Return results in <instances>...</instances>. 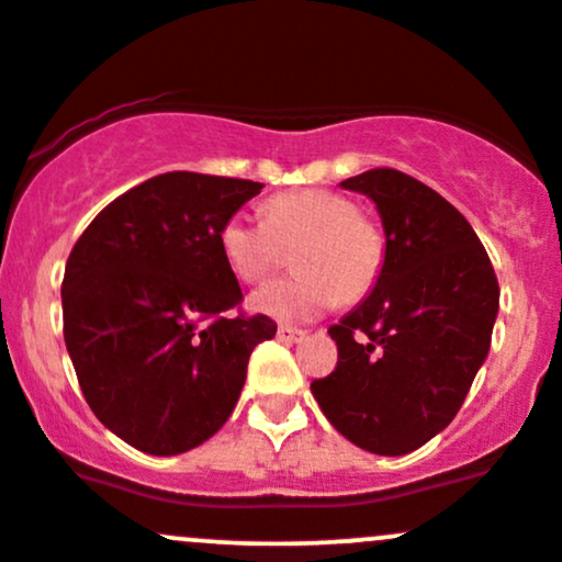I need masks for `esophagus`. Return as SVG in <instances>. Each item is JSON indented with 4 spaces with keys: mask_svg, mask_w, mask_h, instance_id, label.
<instances>
[{
    "mask_svg": "<svg viewBox=\"0 0 562 562\" xmlns=\"http://www.w3.org/2000/svg\"><path fill=\"white\" fill-rule=\"evenodd\" d=\"M279 340H283V344H300V340L305 338V333L303 329H297V327H289V324H281L279 327Z\"/></svg>",
    "mask_w": 562,
    "mask_h": 562,
    "instance_id": "esophagus-1",
    "label": "esophagus"
}]
</instances>
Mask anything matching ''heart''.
<instances>
[{
  "instance_id": "heart-1",
  "label": "heart",
  "mask_w": 562,
  "mask_h": 562,
  "mask_svg": "<svg viewBox=\"0 0 562 562\" xmlns=\"http://www.w3.org/2000/svg\"><path fill=\"white\" fill-rule=\"evenodd\" d=\"M218 248L240 281L257 283L297 254V279H281L251 297L254 311L281 322H305L333 305L360 303L384 270V229L355 200L333 189H297L270 196L262 218L235 213L222 224Z\"/></svg>"
}]
</instances>
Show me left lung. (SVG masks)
<instances>
[{"label":"left lung","mask_w":562,"mask_h":562,"mask_svg":"<svg viewBox=\"0 0 562 562\" xmlns=\"http://www.w3.org/2000/svg\"><path fill=\"white\" fill-rule=\"evenodd\" d=\"M340 187L375 202L386 257L373 292L327 329L338 366L311 392L351 443L408 454L460 411L490 351L501 289L468 218L430 187L392 167Z\"/></svg>","instance_id":"obj_1"}]
</instances>
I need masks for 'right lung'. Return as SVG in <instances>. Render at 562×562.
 Masks as SVG:
<instances>
[{
	"label": "right lung",
	"mask_w": 562,
	"mask_h": 562,
	"mask_svg": "<svg viewBox=\"0 0 562 562\" xmlns=\"http://www.w3.org/2000/svg\"><path fill=\"white\" fill-rule=\"evenodd\" d=\"M262 183L165 172L115 196L72 246L65 344L97 419L146 454L200 447L233 414L270 316L240 311L222 224ZM236 314L233 315L232 311Z\"/></svg>",
	"instance_id": "add662e5"
}]
</instances>
